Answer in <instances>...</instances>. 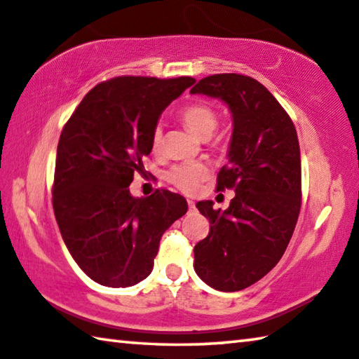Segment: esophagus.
<instances>
[{"label":"esophagus","instance_id":"34e87169","mask_svg":"<svg viewBox=\"0 0 359 359\" xmlns=\"http://www.w3.org/2000/svg\"><path fill=\"white\" fill-rule=\"evenodd\" d=\"M188 209H190V212H193L194 209H196V205H194L193 201H188Z\"/></svg>","mask_w":359,"mask_h":359}]
</instances>
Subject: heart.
<instances>
[{"label": "heart", "mask_w": 359, "mask_h": 359, "mask_svg": "<svg viewBox=\"0 0 359 359\" xmlns=\"http://www.w3.org/2000/svg\"><path fill=\"white\" fill-rule=\"evenodd\" d=\"M180 120L191 133L198 137L208 139L218 125V114L214 106H210L205 101H194L185 106L180 111ZM165 145V136L163 128L156 125L150 136V147L154 151H160ZM210 175V168L204 161H184L171 166L165 174V179L169 184L179 188L184 193H196L204 180H208Z\"/></svg>", "instance_id": "b5f03b06"}]
</instances>
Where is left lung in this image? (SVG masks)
Returning a JSON list of instances; mask_svg holds the SVG:
<instances>
[{"mask_svg":"<svg viewBox=\"0 0 359 359\" xmlns=\"http://www.w3.org/2000/svg\"><path fill=\"white\" fill-rule=\"evenodd\" d=\"M191 93L223 100L233 112L229 163L217 191L234 190L226 210L196 204L209 218L194 245V271L218 291H239L263 278L288 247L301 210V151L293 120L263 83L242 74H214Z\"/></svg>","mask_w":359,"mask_h":359,"instance_id":"obj_1","label":"left lung"}]
</instances>
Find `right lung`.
<instances>
[{
	"label": "right lung",
	"mask_w": 359,
	"mask_h": 359,
	"mask_svg": "<svg viewBox=\"0 0 359 359\" xmlns=\"http://www.w3.org/2000/svg\"><path fill=\"white\" fill-rule=\"evenodd\" d=\"M193 77L120 76L83 96L60 135L52 204L66 247L96 283L123 288L151 272L165 231L185 215L184 196L155 190L133 198L130 184L151 151L161 112Z\"/></svg>",
	"instance_id": "right-lung-1"
}]
</instances>
